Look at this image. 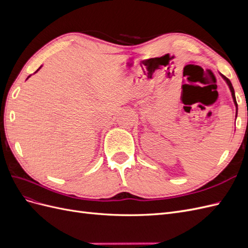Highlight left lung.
Wrapping results in <instances>:
<instances>
[{"instance_id":"obj_1","label":"left lung","mask_w":248,"mask_h":248,"mask_svg":"<svg viewBox=\"0 0 248 248\" xmlns=\"http://www.w3.org/2000/svg\"><path fill=\"white\" fill-rule=\"evenodd\" d=\"M219 74H220V77L223 78V80L227 82V85H228V87H229V89H230V91H231V93H232V101H234V104H235V107H236V118H237V115H238V104H237V101H236V96H235L234 88H232V82L230 81V79H229V78H227L226 77L222 76L221 73H219Z\"/></svg>"}]
</instances>
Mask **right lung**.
I'll use <instances>...</instances> for the list:
<instances>
[{
    "instance_id": "add662e5",
    "label": "right lung",
    "mask_w": 248,
    "mask_h": 248,
    "mask_svg": "<svg viewBox=\"0 0 248 248\" xmlns=\"http://www.w3.org/2000/svg\"><path fill=\"white\" fill-rule=\"evenodd\" d=\"M40 68H41V66H40V67H39V69H40ZM39 69H37V71H38V70H39ZM37 71H36V72H37ZM36 72H35V73H36ZM30 77H31V76H29V77H28V78H30ZM28 78H27V79H28Z\"/></svg>"
}]
</instances>
